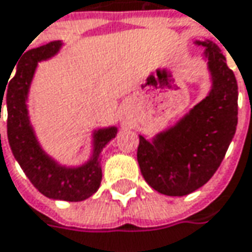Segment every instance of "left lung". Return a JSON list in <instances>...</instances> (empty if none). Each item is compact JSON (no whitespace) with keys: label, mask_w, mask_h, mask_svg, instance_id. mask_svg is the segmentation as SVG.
Wrapping results in <instances>:
<instances>
[{"label":"left lung","mask_w":252,"mask_h":252,"mask_svg":"<svg viewBox=\"0 0 252 252\" xmlns=\"http://www.w3.org/2000/svg\"><path fill=\"white\" fill-rule=\"evenodd\" d=\"M206 48L213 89L178 126L152 142L139 137L137 159L148 185L162 194L185 196L214 175L234 137L238 120V86L219 46Z\"/></svg>","instance_id":"1"}]
</instances>
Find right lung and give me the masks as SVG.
<instances>
[{"label": "right lung", "mask_w": 252, "mask_h": 252, "mask_svg": "<svg viewBox=\"0 0 252 252\" xmlns=\"http://www.w3.org/2000/svg\"><path fill=\"white\" fill-rule=\"evenodd\" d=\"M59 48L61 42H50L36 49L28 50L24 55L17 67L15 76L11 79L8 86H5L6 90H0V118L1 105L4 100L8 111V142L19 166L25 172L31 183L46 197L66 202H80L90 197L100 188L103 173L98 157L103 148L115 137L117 128L111 126L97 131V134L94 135L95 149L93 159L87 165L77 169L62 168L49 157H46L45 152L40 149L33 131L29 126L25 101L38 62L53 56Z\"/></svg>", "instance_id": "obj_1"}]
</instances>
